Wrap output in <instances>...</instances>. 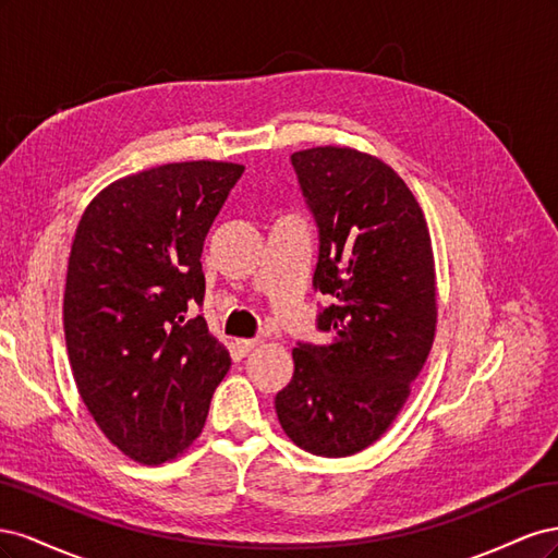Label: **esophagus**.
I'll return each instance as SVG.
<instances>
[{"mask_svg":"<svg viewBox=\"0 0 558 558\" xmlns=\"http://www.w3.org/2000/svg\"><path fill=\"white\" fill-rule=\"evenodd\" d=\"M260 344V340H238V349L242 351V353H248V351H253Z\"/></svg>","mask_w":558,"mask_h":558,"instance_id":"1","label":"esophagus"}]
</instances>
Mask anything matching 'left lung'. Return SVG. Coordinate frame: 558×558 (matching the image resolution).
<instances>
[{
    "label": "left lung",
    "mask_w": 558,
    "mask_h": 558,
    "mask_svg": "<svg viewBox=\"0 0 558 558\" xmlns=\"http://www.w3.org/2000/svg\"><path fill=\"white\" fill-rule=\"evenodd\" d=\"M318 226L314 289L326 344L293 349V379L277 393L283 433L300 449L344 459L393 424L424 367L437 326L426 216L391 165L349 146L291 156Z\"/></svg>",
    "instance_id": "obj_1"
}]
</instances>
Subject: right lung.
<instances>
[{
    "instance_id": "1",
    "label": "right lung",
    "mask_w": 558,
    "mask_h": 558,
    "mask_svg": "<svg viewBox=\"0 0 558 558\" xmlns=\"http://www.w3.org/2000/svg\"><path fill=\"white\" fill-rule=\"evenodd\" d=\"M244 165L167 162L116 179L83 211L66 265L64 340L95 424L132 461L167 463L205 428L230 353L191 316L202 246Z\"/></svg>"
}]
</instances>
